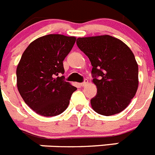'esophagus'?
I'll return each instance as SVG.
<instances>
[{
	"label": "esophagus",
	"mask_w": 155,
	"mask_h": 155,
	"mask_svg": "<svg viewBox=\"0 0 155 155\" xmlns=\"http://www.w3.org/2000/svg\"><path fill=\"white\" fill-rule=\"evenodd\" d=\"M87 84H88V81H87V79H85V80H84V81L83 82V83H81V85L82 87H84V86L87 85Z\"/></svg>",
	"instance_id": "1"
}]
</instances>
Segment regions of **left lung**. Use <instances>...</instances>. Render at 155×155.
Listing matches in <instances>:
<instances>
[{"label": "left lung", "instance_id": "obj_1", "mask_svg": "<svg viewBox=\"0 0 155 155\" xmlns=\"http://www.w3.org/2000/svg\"><path fill=\"white\" fill-rule=\"evenodd\" d=\"M77 45L93 67L97 94L91 99V108L103 116L121 113L135 96L139 84L133 52L123 41L109 35L78 38Z\"/></svg>", "mask_w": 155, "mask_h": 155}]
</instances>
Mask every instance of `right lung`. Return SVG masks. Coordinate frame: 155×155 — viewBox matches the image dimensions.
Instances as JSON below:
<instances>
[{"mask_svg":"<svg viewBox=\"0 0 155 155\" xmlns=\"http://www.w3.org/2000/svg\"><path fill=\"white\" fill-rule=\"evenodd\" d=\"M76 41L75 36L50 34L28 45L16 70L17 87L24 102L37 114L54 116L69 105L77 87L64 81L63 61Z\"/></svg>","mask_w":155,"mask_h":155,"instance_id":"right-lung-1","label":"right lung"}]
</instances>
